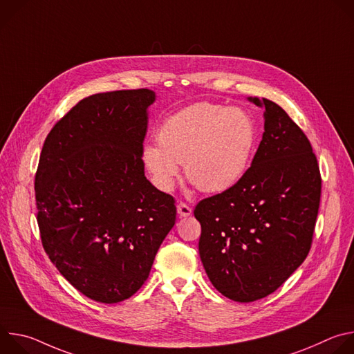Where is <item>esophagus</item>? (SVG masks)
Listing matches in <instances>:
<instances>
[{"label": "esophagus", "instance_id": "1", "mask_svg": "<svg viewBox=\"0 0 354 354\" xmlns=\"http://www.w3.org/2000/svg\"><path fill=\"white\" fill-rule=\"evenodd\" d=\"M178 214L180 216V217H189L190 214H192V209L186 205V203H183V201H180V203H178Z\"/></svg>", "mask_w": 354, "mask_h": 354}]
</instances>
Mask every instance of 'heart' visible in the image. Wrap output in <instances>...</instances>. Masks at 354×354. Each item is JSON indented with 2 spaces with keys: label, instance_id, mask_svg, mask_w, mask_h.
<instances>
[{
  "label": "heart",
  "instance_id": "b5f03b06",
  "mask_svg": "<svg viewBox=\"0 0 354 354\" xmlns=\"http://www.w3.org/2000/svg\"><path fill=\"white\" fill-rule=\"evenodd\" d=\"M157 144H145L142 164L154 185L171 192L179 164L190 183L205 193H223L246 174L257 145V127L239 108L200 102L160 126Z\"/></svg>",
  "mask_w": 354,
  "mask_h": 354
}]
</instances>
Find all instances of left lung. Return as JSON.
Listing matches in <instances>:
<instances>
[{
    "instance_id": "1",
    "label": "left lung",
    "mask_w": 354,
    "mask_h": 354,
    "mask_svg": "<svg viewBox=\"0 0 354 354\" xmlns=\"http://www.w3.org/2000/svg\"><path fill=\"white\" fill-rule=\"evenodd\" d=\"M249 100L265 108L252 165L234 187L194 207L201 263L212 284L238 302L272 294L306 261L322 187L304 131L272 100Z\"/></svg>"
}]
</instances>
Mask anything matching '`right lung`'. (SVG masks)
I'll list each match as a JSON object with an SVG mask.
<instances>
[{"instance_id":"1","label":"right lung","mask_w":354,"mask_h":354,"mask_svg":"<svg viewBox=\"0 0 354 354\" xmlns=\"http://www.w3.org/2000/svg\"><path fill=\"white\" fill-rule=\"evenodd\" d=\"M149 89L95 93L47 134L35 176L43 249L84 295L113 304L148 279L175 198L144 175Z\"/></svg>"}]
</instances>
